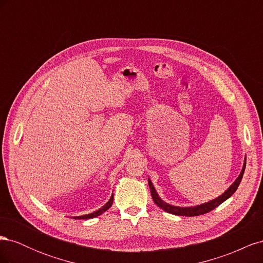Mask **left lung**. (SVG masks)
Returning a JSON list of instances; mask_svg holds the SVG:
<instances>
[{
    "label": "left lung",
    "instance_id": "obj_1",
    "mask_svg": "<svg viewBox=\"0 0 263 263\" xmlns=\"http://www.w3.org/2000/svg\"><path fill=\"white\" fill-rule=\"evenodd\" d=\"M245 168H246V160L243 162V166H242V170L239 174V177L236 179V181L233 183V184L230 185L221 195H219L216 198H214V200H212L208 203L196 205V206H190V208H181V206H173V205L165 203L164 201L161 200L160 197H159L157 191L153 184V182L150 181V179H148V184L150 187V192H151V196H153L154 202L159 206V208L162 209L166 213H170L173 215H179V216H198V215L206 214V213L213 211L214 209H216L217 206H219L222 202H225L227 198H229L236 192V190L238 189V186H239L240 182H241Z\"/></svg>",
    "mask_w": 263,
    "mask_h": 263
}]
</instances>
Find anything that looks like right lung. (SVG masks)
<instances>
[{
    "label": "right lung",
    "mask_w": 263,
    "mask_h": 263,
    "mask_svg": "<svg viewBox=\"0 0 263 263\" xmlns=\"http://www.w3.org/2000/svg\"><path fill=\"white\" fill-rule=\"evenodd\" d=\"M112 204H113V195L110 196V198H109V201L103 206V208H101L100 210H98V211H95V212H93V213H91V214H86V215H82V216H76V217H72V218H74V219H87V218H94V217H98V216H100L101 214H103L104 213L105 211H107L110 206H112Z\"/></svg>",
    "instance_id": "obj_1"
}]
</instances>
